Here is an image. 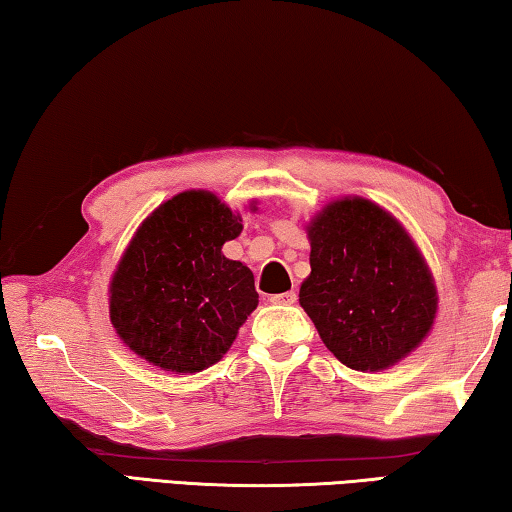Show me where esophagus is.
Segmentation results:
<instances>
[{"instance_id": "obj_1", "label": "esophagus", "mask_w": 512, "mask_h": 512, "mask_svg": "<svg viewBox=\"0 0 512 512\" xmlns=\"http://www.w3.org/2000/svg\"><path fill=\"white\" fill-rule=\"evenodd\" d=\"M298 300L296 291H287V293H275V296H271V302L273 305H293V302Z\"/></svg>"}]
</instances>
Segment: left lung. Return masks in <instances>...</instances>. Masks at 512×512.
<instances>
[{
    "label": "left lung",
    "mask_w": 512,
    "mask_h": 512,
    "mask_svg": "<svg viewBox=\"0 0 512 512\" xmlns=\"http://www.w3.org/2000/svg\"><path fill=\"white\" fill-rule=\"evenodd\" d=\"M311 273L300 307L325 348L352 370L379 372L420 348L438 314V289L404 225L363 196H341L305 225Z\"/></svg>",
    "instance_id": "8db88e82"
}]
</instances>
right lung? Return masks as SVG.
Listing matches in <instances>:
<instances>
[{
  "instance_id": "right-lung-1",
  "label": "right lung",
  "mask_w": 512,
  "mask_h": 512,
  "mask_svg": "<svg viewBox=\"0 0 512 512\" xmlns=\"http://www.w3.org/2000/svg\"><path fill=\"white\" fill-rule=\"evenodd\" d=\"M241 230V214L207 189L146 216L108 287L110 323L128 350L176 375L223 359L259 302L253 271L221 250Z\"/></svg>"
}]
</instances>
